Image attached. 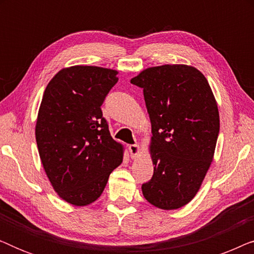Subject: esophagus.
Returning a JSON list of instances; mask_svg holds the SVG:
<instances>
[{"label":"esophagus","mask_w":254,"mask_h":254,"mask_svg":"<svg viewBox=\"0 0 254 254\" xmlns=\"http://www.w3.org/2000/svg\"><path fill=\"white\" fill-rule=\"evenodd\" d=\"M128 150H129V152H130V157L131 158H136L138 152H140V145H138V144L128 145Z\"/></svg>","instance_id":"esophagus-1"}]
</instances>
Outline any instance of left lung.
<instances>
[{
  "instance_id": "8db88e82",
  "label": "left lung",
  "mask_w": 254,
  "mask_h": 254,
  "mask_svg": "<svg viewBox=\"0 0 254 254\" xmlns=\"http://www.w3.org/2000/svg\"><path fill=\"white\" fill-rule=\"evenodd\" d=\"M130 83L143 89L151 123L154 175L142 193L152 206L178 209L195 196L213 162L216 100L202 72L186 64L144 69Z\"/></svg>"
}]
</instances>
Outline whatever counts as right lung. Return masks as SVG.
<instances>
[{
    "label": "right lung",
    "instance_id": "add662e5",
    "mask_svg": "<svg viewBox=\"0 0 254 254\" xmlns=\"http://www.w3.org/2000/svg\"><path fill=\"white\" fill-rule=\"evenodd\" d=\"M118 71L95 65L64 68L45 89L36 125L39 156L55 192L74 206L102 195L124 147L111 136L100 106Z\"/></svg>",
    "mask_w": 254,
    "mask_h": 254
}]
</instances>
